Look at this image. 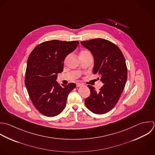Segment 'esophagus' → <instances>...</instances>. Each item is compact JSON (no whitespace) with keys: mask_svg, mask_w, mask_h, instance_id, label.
I'll return each instance as SVG.
<instances>
[{"mask_svg":"<svg viewBox=\"0 0 155 155\" xmlns=\"http://www.w3.org/2000/svg\"><path fill=\"white\" fill-rule=\"evenodd\" d=\"M84 84H81V83H77V87H81V86H83Z\"/></svg>","mask_w":155,"mask_h":155,"instance_id":"obj_1","label":"esophagus"}]
</instances>
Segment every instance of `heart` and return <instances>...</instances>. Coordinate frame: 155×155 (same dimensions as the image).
I'll return each instance as SVG.
<instances>
[{
	"instance_id": "obj_1",
	"label": "heart",
	"mask_w": 155,
	"mask_h": 155,
	"mask_svg": "<svg viewBox=\"0 0 155 155\" xmlns=\"http://www.w3.org/2000/svg\"><path fill=\"white\" fill-rule=\"evenodd\" d=\"M87 52H89L88 51H81V53L80 54H83V53H87Z\"/></svg>"
}]
</instances>
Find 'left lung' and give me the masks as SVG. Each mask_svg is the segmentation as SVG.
<instances>
[{
	"label": "left lung",
	"instance_id": "obj_1",
	"mask_svg": "<svg viewBox=\"0 0 155 155\" xmlns=\"http://www.w3.org/2000/svg\"><path fill=\"white\" fill-rule=\"evenodd\" d=\"M80 43L92 53V72L103 84L99 91L87 86L91 95L84 100L85 105L94 114H106L115 107L124 89L127 79L125 58L120 48L109 40L95 38Z\"/></svg>",
	"mask_w": 155,
	"mask_h": 155
}]
</instances>
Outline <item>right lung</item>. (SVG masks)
I'll list each match as a JSON object with an SVG mask.
<instances>
[{
  "label": "right lung",
  "mask_w": 155,
  "mask_h": 155,
  "mask_svg": "<svg viewBox=\"0 0 155 155\" xmlns=\"http://www.w3.org/2000/svg\"><path fill=\"white\" fill-rule=\"evenodd\" d=\"M78 44V41H46L37 45L28 57L25 86L32 104L45 116L60 114L65 108L69 94L76 87L75 83L66 86L56 80L63 71L66 57Z\"/></svg>",
  "instance_id": "right-lung-1"
}]
</instances>
